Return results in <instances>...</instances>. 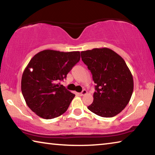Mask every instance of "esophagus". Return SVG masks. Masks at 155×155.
I'll list each match as a JSON object with an SVG mask.
<instances>
[{"mask_svg":"<svg viewBox=\"0 0 155 155\" xmlns=\"http://www.w3.org/2000/svg\"><path fill=\"white\" fill-rule=\"evenodd\" d=\"M86 94H87V91H86L85 90H83L82 91H81V93H78V95L81 96H82L85 95Z\"/></svg>","mask_w":155,"mask_h":155,"instance_id":"esophagus-1","label":"esophagus"}]
</instances>
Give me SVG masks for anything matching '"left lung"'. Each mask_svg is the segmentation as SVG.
Wrapping results in <instances>:
<instances>
[{"instance_id": "left-lung-1", "label": "left lung", "mask_w": 155, "mask_h": 155, "mask_svg": "<svg viewBox=\"0 0 155 155\" xmlns=\"http://www.w3.org/2000/svg\"><path fill=\"white\" fill-rule=\"evenodd\" d=\"M81 54L96 83L94 101L88 109L104 117L120 114L133 91V76L124 60L108 48L88 50Z\"/></svg>"}]
</instances>
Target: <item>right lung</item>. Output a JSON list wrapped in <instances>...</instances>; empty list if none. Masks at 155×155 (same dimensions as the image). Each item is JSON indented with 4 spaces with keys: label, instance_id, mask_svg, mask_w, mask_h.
<instances>
[{
    "label": "right lung",
    "instance_id": "right-lung-1",
    "mask_svg": "<svg viewBox=\"0 0 155 155\" xmlns=\"http://www.w3.org/2000/svg\"><path fill=\"white\" fill-rule=\"evenodd\" d=\"M80 58L79 51L44 50L34 55L21 81L23 97L31 111L44 119L54 118L67 111L75 95L59 82Z\"/></svg>",
    "mask_w": 155,
    "mask_h": 155
}]
</instances>
